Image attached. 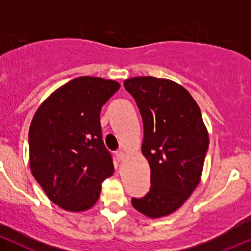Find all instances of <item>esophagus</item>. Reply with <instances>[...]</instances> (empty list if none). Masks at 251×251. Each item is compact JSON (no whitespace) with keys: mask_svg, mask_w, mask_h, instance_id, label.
<instances>
[{"mask_svg":"<svg viewBox=\"0 0 251 251\" xmlns=\"http://www.w3.org/2000/svg\"><path fill=\"white\" fill-rule=\"evenodd\" d=\"M116 154H117V158H118V159H119V160H123L124 158H125V152H124V151L117 152Z\"/></svg>","mask_w":251,"mask_h":251,"instance_id":"34e87169","label":"esophagus"}]
</instances>
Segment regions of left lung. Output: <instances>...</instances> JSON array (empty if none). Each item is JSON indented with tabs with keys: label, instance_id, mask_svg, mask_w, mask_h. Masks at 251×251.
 Returning a JSON list of instances; mask_svg holds the SVG:
<instances>
[{
	"label": "left lung",
	"instance_id": "8db88e82",
	"mask_svg": "<svg viewBox=\"0 0 251 251\" xmlns=\"http://www.w3.org/2000/svg\"><path fill=\"white\" fill-rule=\"evenodd\" d=\"M124 86L143 118L142 153L151 170V188L132 205L149 218L174 214L197 188L209 148V132L197 102L179 83L152 76Z\"/></svg>",
	"mask_w": 251,
	"mask_h": 251
}]
</instances>
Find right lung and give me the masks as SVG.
Instances as JSON below:
<instances>
[{"label":"right lung","instance_id":"obj_1","mask_svg":"<svg viewBox=\"0 0 251 251\" xmlns=\"http://www.w3.org/2000/svg\"><path fill=\"white\" fill-rule=\"evenodd\" d=\"M119 88L114 80L76 77L55 89L34 114L29 128L31 174L47 197L66 211L91 209L101 183L113 175L100 112Z\"/></svg>","mask_w":251,"mask_h":251}]
</instances>
